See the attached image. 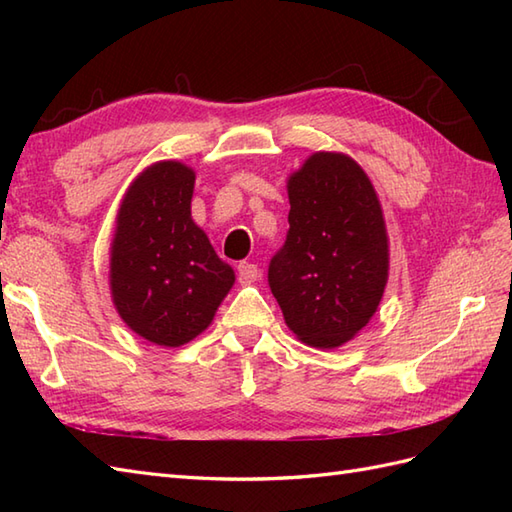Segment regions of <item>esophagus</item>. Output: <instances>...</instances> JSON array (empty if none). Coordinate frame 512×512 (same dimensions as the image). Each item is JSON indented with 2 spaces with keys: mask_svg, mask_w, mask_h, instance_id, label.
I'll return each instance as SVG.
<instances>
[{
  "mask_svg": "<svg viewBox=\"0 0 512 512\" xmlns=\"http://www.w3.org/2000/svg\"><path fill=\"white\" fill-rule=\"evenodd\" d=\"M257 277H259V270H257V266H255V264L242 262V264L237 266V279H239V284H242V286L255 284Z\"/></svg>",
  "mask_w": 512,
  "mask_h": 512,
  "instance_id": "1",
  "label": "esophagus"
}]
</instances>
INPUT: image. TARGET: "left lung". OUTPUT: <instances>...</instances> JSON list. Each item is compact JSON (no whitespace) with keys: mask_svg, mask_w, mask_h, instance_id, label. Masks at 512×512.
<instances>
[{"mask_svg":"<svg viewBox=\"0 0 512 512\" xmlns=\"http://www.w3.org/2000/svg\"><path fill=\"white\" fill-rule=\"evenodd\" d=\"M288 235L270 259L268 286L288 328L321 350L374 317L387 286L383 209L356 160L317 151L288 180Z\"/></svg>","mask_w":512,"mask_h":512,"instance_id":"1","label":"left lung"}]
</instances>
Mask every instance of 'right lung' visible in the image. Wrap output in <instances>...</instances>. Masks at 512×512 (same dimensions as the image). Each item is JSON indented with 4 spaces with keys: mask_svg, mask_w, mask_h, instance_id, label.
<instances>
[{
    "mask_svg": "<svg viewBox=\"0 0 512 512\" xmlns=\"http://www.w3.org/2000/svg\"><path fill=\"white\" fill-rule=\"evenodd\" d=\"M195 173L178 160L147 167L116 215L110 288L121 319L143 339L178 347L209 328L235 284L233 268L191 220Z\"/></svg>",
    "mask_w": 512,
    "mask_h": 512,
    "instance_id": "right-lung-1",
    "label": "right lung"
}]
</instances>
